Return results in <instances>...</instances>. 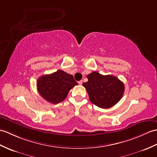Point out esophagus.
<instances>
[{"label": "esophagus", "instance_id": "obj_1", "mask_svg": "<svg viewBox=\"0 0 157 157\" xmlns=\"http://www.w3.org/2000/svg\"><path fill=\"white\" fill-rule=\"evenodd\" d=\"M82 83H83V82H82V80H80V81H79V82H78V83H79V85H82Z\"/></svg>", "mask_w": 157, "mask_h": 157}]
</instances>
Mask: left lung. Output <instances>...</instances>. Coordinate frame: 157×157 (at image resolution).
I'll list each match as a JSON object with an SVG mask.
<instances>
[{"instance_id": "8db88e82", "label": "left lung", "mask_w": 157, "mask_h": 157, "mask_svg": "<svg viewBox=\"0 0 157 157\" xmlns=\"http://www.w3.org/2000/svg\"><path fill=\"white\" fill-rule=\"evenodd\" d=\"M88 81L83 83L92 103L101 108H109L121 99L124 85L122 82L112 75H104L93 71L87 75Z\"/></svg>"}]
</instances>
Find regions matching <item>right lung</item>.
I'll return each mask as SVG.
<instances>
[{
  "label": "right lung",
  "mask_w": 157,
  "mask_h": 157,
  "mask_svg": "<svg viewBox=\"0 0 157 157\" xmlns=\"http://www.w3.org/2000/svg\"><path fill=\"white\" fill-rule=\"evenodd\" d=\"M78 84L74 76L60 70L41 76L37 82V91L41 96L54 104L64 100L70 90Z\"/></svg>",
  "instance_id": "add662e5"
}]
</instances>
